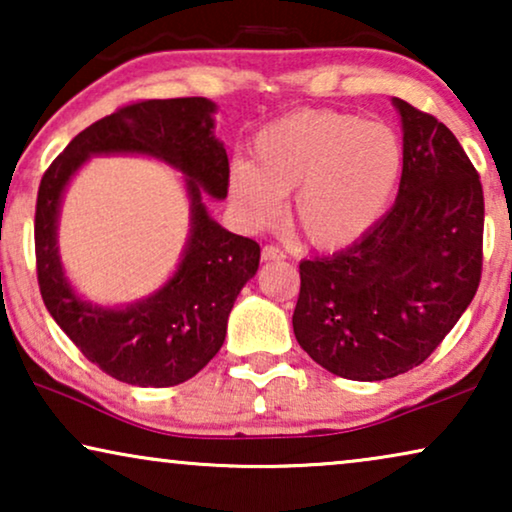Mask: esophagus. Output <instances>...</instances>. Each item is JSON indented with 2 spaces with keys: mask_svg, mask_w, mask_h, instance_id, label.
<instances>
[{
  "mask_svg": "<svg viewBox=\"0 0 512 512\" xmlns=\"http://www.w3.org/2000/svg\"><path fill=\"white\" fill-rule=\"evenodd\" d=\"M261 258L263 261H284L286 254L279 247H272V244H265L263 251H261Z\"/></svg>",
  "mask_w": 512,
  "mask_h": 512,
  "instance_id": "obj_1",
  "label": "esophagus"
}]
</instances>
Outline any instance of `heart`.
I'll return each mask as SVG.
<instances>
[{
    "label": "heart",
    "mask_w": 512,
    "mask_h": 512,
    "mask_svg": "<svg viewBox=\"0 0 512 512\" xmlns=\"http://www.w3.org/2000/svg\"><path fill=\"white\" fill-rule=\"evenodd\" d=\"M249 160L230 167V200L244 221L265 226L279 195L293 190L291 216L319 249L361 240L394 200L403 172L401 139L389 125L333 109L277 118L254 137Z\"/></svg>",
    "instance_id": "1"
}]
</instances>
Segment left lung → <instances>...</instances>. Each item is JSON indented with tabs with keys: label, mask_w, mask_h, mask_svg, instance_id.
I'll list each match as a JSON object with an SVG mask.
<instances>
[{
	"label": "left lung",
	"mask_w": 512,
	"mask_h": 512,
	"mask_svg": "<svg viewBox=\"0 0 512 512\" xmlns=\"http://www.w3.org/2000/svg\"><path fill=\"white\" fill-rule=\"evenodd\" d=\"M403 118L398 198L352 247L300 263L298 345L328 373L380 382L433 354L482 275L485 195L457 137L394 100Z\"/></svg>",
	"instance_id": "8db88e82"
}]
</instances>
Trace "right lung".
<instances>
[{
  "label": "right lung",
  "instance_id": "right-lung-1",
  "mask_svg": "<svg viewBox=\"0 0 512 512\" xmlns=\"http://www.w3.org/2000/svg\"><path fill=\"white\" fill-rule=\"evenodd\" d=\"M205 97L139 100L79 132L44 172L34 212L37 279L46 310L90 363L135 387H174L200 373L226 340L228 314L256 275L261 247L228 233L207 214L202 193L226 198L230 167L212 135ZM95 152H146L179 166L192 195V240L178 272L158 294L125 311L81 301L66 284L54 247L59 198Z\"/></svg>",
  "mask_w": 512,
  "mask_h": 512
}]
</instances>
